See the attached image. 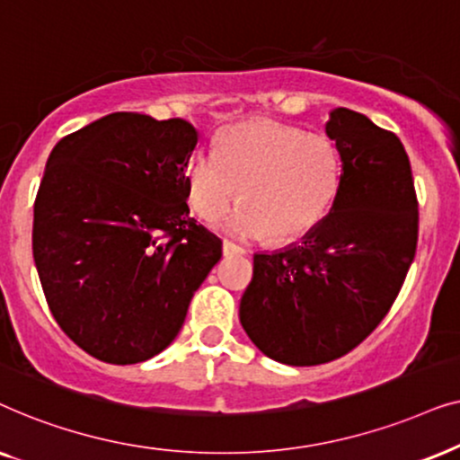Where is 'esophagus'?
Masks as SVG:
<instances>
[{"instance_id": "obj_1", "label": "esophagus", "mask_w": 460, "mask_h": 460, "mask_svg": "<svg viewBox=\"0 0 460 460\" xmlns=\"http://www.w3.org/2000/svg\"><path fill=\"white\" fill-rule=\"evenodd\" d=\"M223 252H225V256H242V254H246V250H243L242 246H237V243H234V242L225 240Z\"/></svg>"}]
</instances>
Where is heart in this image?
I'll return each mask as SVG.
<instances>
[{
  "mask_svg": "<svg viewBox=\"0 0 460 460\" xmlns=\"http://www.w3.org/2000/svg\"><path fill=\"white\" fill-rule=\"evenodd\" d=\"M185 182L199 218L225 217L242 189L243 206L229 220L231 234L290 242L309 234L334 206L342 157L326 134L254 119L220 132L217 149L189 162Z\"/></svg>",
  "mask_w": 460,
  "mask_h": 460,
  "instance_id": "heart-1",
  "label": "heart"
}]
</instances>
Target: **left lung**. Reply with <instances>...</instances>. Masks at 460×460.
Instances as JSON below:
<instances>
[{"instance_id":"left-lung-1","label":"left lung","mask_w":460,"mask_h":460,"mask_svg":"<svg viewBox=\"0 0 460 460\" xmlns=\"http://www.w3.org/2000/svg\"><path fill=\"white\" fill-rule=\"evenodd\" d=\"M326 134L342 157L332 210L301 243L254 254L240 322L267 358L288 366L332 362L389 314L419 242V201L402 140L339 107Z\"/></svg>"}]
</instances>
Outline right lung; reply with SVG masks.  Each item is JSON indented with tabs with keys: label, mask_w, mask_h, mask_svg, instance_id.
<instances>
[{
	"label": "right lung",
	"mask_w": 460,
	"mask_h": 460,
	"mask_svg": "<svg viewBox=\"0 0 460 460\" xmlns=\"http://www.w3.org/2000/svg\"><path fill=\"white\" fill-rule=\"evenodd\" d=\"M198 130L111 113L66 134L33 206V259L48 307L92 358L138 364L176 339L223 242L189 217Z\"/></svg>",
	"instance_id": "1"
}]
</instances>
